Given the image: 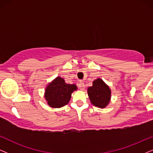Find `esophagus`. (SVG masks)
Here are the masks:
<instances>
[{"label": "esophagus", "instance_id": "34e87169", "mask_svg": "<svg viewBox=\"0 0 153 153\" xmlns=\"http://www.w3.org/2000/svg\"><path fill=\"white\" fill-rule=\"evenodd\" d=\"M79 88H80L81 90H85V84H84V82H82V81H81V82H80V83H79Z\"/></svg>", "mask_w": 153, "mask_h": 153}]
</instances>
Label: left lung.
<instances>
[{"label": "left lung", "instance_id": "8db88e82", "mask_svg": "<svg viewBox=\"0 0 153 153\" xmlns=\"http://www.w3.org/2000/svg\"><path fill=\"white\" fill-rule=\"evenodd\" d=\"M88 94L91 103L102 109L107 107L111 100V90L101 78L93 81L92 86L88 88Z\"/></svg>", "mask_w": 153, "mask_h": 153}]
</instances>
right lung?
<instances>
[{"instance_id":"add662e5","label":"right lung","mask_w":153,"mask_h":153,"mask_svg":"<svg viewBox=\"0 0 153 153\" xmlns=\"http://www.w3.org/2000/svg\"><path fill=\"white\" fill-rule=\"evenodd\" d=\"M77 89L75 84H66L64 79L57 77L46 88L44 97L51 107H62L68 103L71 94Z\"/></svg>"}]
</instances>
